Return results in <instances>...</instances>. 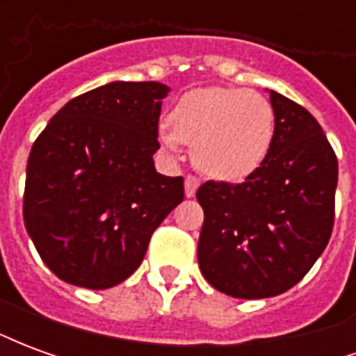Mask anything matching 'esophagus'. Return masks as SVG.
Masks as SVG:
<instances>
[{
	"label": "esophagus",
	"instance_id": "34e87169",
	"mask_svg": "<svg viewBox=\"0 0 356 356\" xmlns=\"http://www.w3.org/2000/svg\"><path fill=\"white\" fill-rule=\"evenodd\" d=\"M200 186V179L194 177V175H186L185 177V194L186 198H193L196 194V188Z\"/></svg>",
	"mask_w": 356,
	"mask_h": 356
}]
</instances>
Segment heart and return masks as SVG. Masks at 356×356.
<instances>
[{"label":"heart","mask_w":356,"mask_h":356,"mask_svg":"<svg viewBox=\"0 0 356 356\" xmlns=\"http://www.w3.org/2000/svg\"><path fill=\"white\" fill-rule=\"evenodd\" d=\"M168 122L170 127L158 131L160 145L170 154H177L183 143L194 145L198 168L223 181L255 173L275 143L273 104L250 89H193L175 101Z\"/></svg>","instance_id":"b5f03b06"}]
</instances>
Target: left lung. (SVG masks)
Listing matches in <instances>:
<instances>
[{
  "label": "left lung",
  "instance_id": "obj_1",
  "mask_svg": "<svg viewBox=\"0 0 356 356\" xmlns=\"http://www.w3.org/2000/svg\"><path fill=\"white\" fill-rule=\"evenodd\" d=\"M275 143L244 183L206 181L198 265L216 290L263 299L288 291L321 257L336 217L337 158L301 104L268 91Z\"/></svg>",
  "mask_w": 356,
  "mask_h": 356
}]
</instances>
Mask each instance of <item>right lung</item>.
<instances>
[{
	"label": "right lung",
	"mask_w": 356,
	"mask_h": 356,
	"mask_svg": "<svg viewBox=\"0 0 356 356\" xmlns=\"http://www.w3.org/2000/svg\"><path fill=\"white\" fill-rule=\"evenodd\" d=\"M170 88L112 81L74 97L30 150L22 216L43 263L74 286L131 276L152 232L185 198L183 177L154 170Z\"/></svg>",
	"instance_id": "obj_1"
}]
</instances>
